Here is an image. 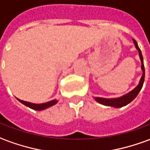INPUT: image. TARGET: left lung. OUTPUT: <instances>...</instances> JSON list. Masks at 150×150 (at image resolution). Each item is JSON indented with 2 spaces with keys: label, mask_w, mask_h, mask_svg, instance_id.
I'll return each instance as SVG.
<instances>
[{
  "label": "left lung",
  "mask_w": 150,
  "mask_h": 150,
  "mask_svg": "<svg viewBox=\"0 0 150 150\" xmlns=\"http://www.w3.org/2000/svg\"><path fill=\"white\" fill-rule=\"evenodd\" d=\"M134 45L136 49L138 50L139 52V56H140V59L141 62V70H142V76H141V79H140V82L138 83V85L132 89V91H130L129 93H127L125 95H123L122 97H117V98H103V97H94V99L96 101H97L98 103L100 104L104 105L106 106H112V107L115 108H120L122 106H125L127 104H129L130 102H132V100L137 97L138 93H140V91L142 88V86L144 83V62H143V56H142V53L141 51L139 48V46L137 45V42L133 40Z\"/></svg>",
  "instance_id": "1"
}]
</instances>
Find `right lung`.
<instances>
[{
    "mask_svg": "<svg viewBox=\"0 0 150 150\" xmlns=\"http://www.w3.org/2000/svg\"><path fill=\"white\" fill-rule=\"evenodd\" d=\"M18 100H19L21 103L25 105L26 106H28L29 108H31L32 110H45L47 108L53 106V105H55L58 101V100L55 99V100H50V101H48V102H45V103L35 104V103H31V102H28V101H24V100H22L20 99H18Z\"/></svg>",
    "mask_w": 150,
    "mask_h": 150,
    "instance_id": "right-lung-1",
    "label": "right lung"
}]
</instances>
